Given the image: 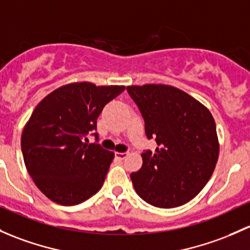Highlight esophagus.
Wrapping results in <instances>:
<instances>
[{"instance_id": "1", "label": "esophagus", "mask_w": 250, "mask_h": 250, "mask_svg": "<svg viewBox=\"0 0 250 250\" xmlns=\"http://www.w3.org/2000/svg\"><path fill=\"white\" fill-rule=\"evenodd\" d=\"M128 152H116V153H115V157H116L117 159H120V160H123V159H125L128 157Z\"/></svg>"}]
</instances>
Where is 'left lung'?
Returning <instances> with one entry per match:
<instances>
[{
  "instance_id": "1",
  "label": "left lung",
  "mask_w": 250,
  "mask_h": 250,
  "mask_svg": "<svg viewBox=\"0 0 250 250\" xmlns=\"http://www.w3.org/2000/svg\"><path fill=\"white\" fill-rule=\"evenodd\" d=\"M145 120L154 153L141 154L143 167L130 175L136 193L160 208L195 198L214 171L219 141L209 110L185 91L163 83L127 86Z\"/></svg>"
}]
</instances>
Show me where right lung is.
I'll list each match as a JSON object with an SVG mask.
<instances>
[{
  "label": "right lung",
  "mask_w": 250,
  "mask_h": 250,
  "mask_svg": "<svg viewBox=\"0 0 250 250\" xmlns=\"http://www.w3.org/2000/svg\"><path fill=\"white\" fill-rule=\"evenodd\" d=\"M125 88L67 83L33 110L21 134V151L35 185L51 201L73 206L102 188L115 154L83 138L97 128L105 104Z\"/></svg>",
  "instance_id": "1"
}]
</instances>
